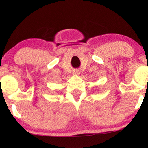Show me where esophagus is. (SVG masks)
<instances>
[{"mask_svg":"<svg viewBox=\"0 0 148 148\" xmlns=\"http://www.w3.org/2000/svg\"><path fill=\"white\" fill-rule=\"evenodd\" d=\"M74 74H77V75H79V74H80V71L79 70H75L74 72Z\"/></svg>","mask_w":148,"mask_h":148,"instance_id":"obj_1","label":"esophagus"}]
</instances>
